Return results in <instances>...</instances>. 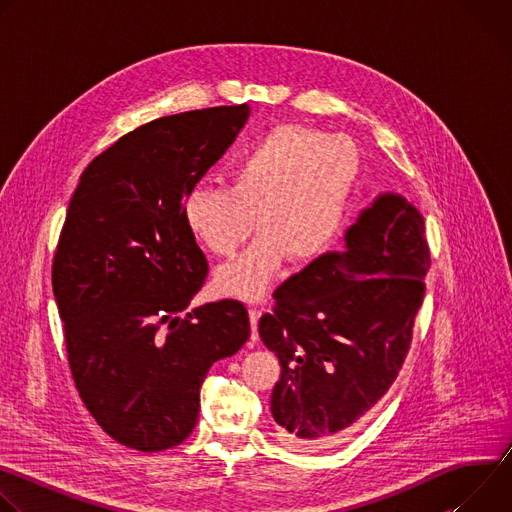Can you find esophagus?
I'll return each instance as SVG.
<instances>
[{"mask_svg": "<svg viewBox=\"0 0 512 512\" xmlns=\"http://www.w3.org/2000/svg\"><path fill=\"white\" fill-rule=\"evenodd\" d=\"M249 318H251V338L257 340L259 338V332H257V322L261 318V312L257 308H251L249 310Z\"/></svg>", "mask_w": 512, "mask_h": 512, "instance_id": "obj_1", "label": "esophagus"}]
</instances>
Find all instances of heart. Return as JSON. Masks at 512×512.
<instances>
[{"instance_id": "heart-1", "label": "heart", "mask_w": 512, "mask_h": 512, "mask_svg": "<svg viewBox=\"0 0 512 512\" xmlns=\"http://www.w3.org/2000/svg\"><path fill=\"white\" fill-rule=\"evenodd\" d=\"M360 174V154L344 135L277 125L235 160L231 186H194L182 202L190 235L229 257L255 229L259 237L218 267L221 294L261 300L285 259L308 265L334 245Z\"/></svg>"}]
</instances>
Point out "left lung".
I'll return each instance as SVG.
<instances>
[{
  "label": "left lung",
  "mask_w": 512,
  "mask_h": 512,
  "mask_svg": "<svg viewBox=\"0 0 512 512\" xmlns=\"http://www.w3.org/2000/svg\"><path fill=\"white\" fill-rule=\"evenodd\" d=\"M431 265L423 216L381 194L324 253L273 291L259 336L281 362L271 413L281 442L332 444L397 379L413 338Z\"/></svg>",
  "instance_id": "obj_1"
}]
</instances>
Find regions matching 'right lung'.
Returning a JSON list of instances; mask_svg holds the SVG:
<instances>
[{
	"label": "right lung",
	"instance_id": "obj_1",
	"mask_svg": "<svg viewBox=\"0 0 512 512\" xmlns=\"http://www.w3.org/2000/svg\"><path fill=\"white\" fill-rule=\"evenodd\" d=\"M247 117L243 103L145 123L93 158L68 202L52 259L68 367L85 407L127 448L182 444L208 369L249 338L237 300L180 316L208 275L184 196Z\"/></svg>",
	"mask_w": 512,
	"mask_h": 512
}]
</instances>
